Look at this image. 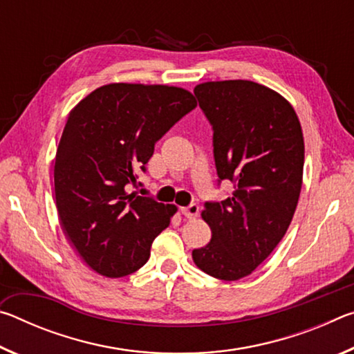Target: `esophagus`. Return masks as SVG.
<instances>
[{
    "label": "esophagus",
    "mask_w": 354,
    "mask_h": 354,
    "mask_svg": "<svg viewBox=\"0 0 354 354\" xmlns=\"http://www.w3.org/2000/svg\"><path fill=\"white\" fill-rule=\"evenodd\" d=\"M181 212H183V215H184L185 218L192 220V218L198 217V214H200V206H198V205H190V206H187V207H183V209H181Z\"/></svg>",
    "instance_id": "34e87169"
}]
</instances>
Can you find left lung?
<instances>
[{"mask_svg":"<svg viewBox=\"0 0 354 354\" xmlns=\"http://www.w3.org/2000/svg\"><path fill=\"white\" fill-rule=\"evenodd\" d=\"M212 124L218 183L234 192L207 201L201 212L212 231L206 247L192 251L195 266L211 277H248L284 237L303 183L304 140L292 104L253 81H211L194 88Z\"/></svg>","mask_w":354,"mask_h":354,"instance_id":"8db88e82","label":"left lung"}]
</instances>
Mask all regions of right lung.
I'll use <instances>...</instances> for the list:
<instances>
[{
	"instance_id": "1",
	"label": "right lung",
	"mask_w": 354,
	"mask_h": 354,
	"mask_svg": "<svg viewBox=\"0 0 354 354\" xmlns=\"http://www.w3.org/2000/svg\"><path fill=\"white\" fill-rule=\"evenodd\" d=\"M195 107L181 87L113 82L70 112L55 160L56 206L65 236L92 270L120 278L145 266L178 209L129 189L156 142Z\"/></svg>"
}]
</instances>
